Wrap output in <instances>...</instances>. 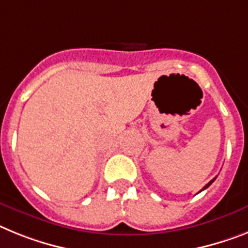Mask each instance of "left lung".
I'll use <instances>...</instances> for the list:
<instances>
[{"mask_svg":"<svg viewBox=\"0 0 248 248\" xmlns=\"http://www.w3.org/2000/svg\"><path fill=\"white\" fill-rule=\"evenodd\" d=\"M215 179H216V177H215V178H213V179H212V181H211V182H208V183H207V185H206V186H204V187H203V189H202V190H204V189H206V188H208V187H209V186L212 185L213 182H215Z\"/></svg>","mask_w":248,"mask_h":248,"instance_id":"8db88e82","label":"left lung"}]
</instances>
